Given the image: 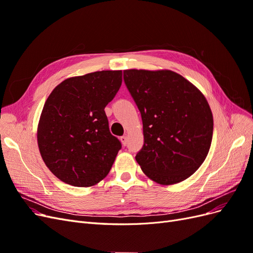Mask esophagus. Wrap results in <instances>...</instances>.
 Instances as JSON below:
<instances>
[{
  "instance_id": "obj_1",
  "label": "esophagus",
  "mask_w": 253,
  "mask_h": 253,
  "mask_svg": "<svg viewBox=\"0 0 253 253\" xmlns=\"http://www.w3.org/2000/svg\"><path fill=\"white\" fill-rule=\"evenodd\" d=\"M120 140H121V143H122V144L126 145V143H127V137H126V136H122L121 138H120Z\"/></svg>"
}]
</instances>
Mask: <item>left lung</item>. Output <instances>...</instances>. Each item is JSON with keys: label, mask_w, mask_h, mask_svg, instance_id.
I'll return each mask as SVG.
<instances>
[{"label": "left lung", "mask_w": 253, "mask_h": 253, "mask_svg": "<svg viewBox=\"0 0 253 253\" xmlns=\"http://www.w3.org/2000/svg\"><path fill=\"white\" fill-rule=\"evenodd\" d=\"M124 80L138 108L143 145L136 160L160 185L190 177L206 159L213 116L202 91L172 71L126 70Z\"/></svg>", "instance_id": "1"}]
</instances>
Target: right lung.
<instances>
[{"mask_svg": "<svg viewBox=\"0 0 253 253\" xmlns=\"http://www.w3.org/2000/svg\"><path fill=\"white\" fill-rule=\"evenodd\" d=\"M121 82V71L95 72L64 80L48 96L37 138L45 165L60 180L90 187L109 174L121 142L110 132L104 108Z\"/></svg>", "mask_w": 253, "mask_h": 253, "instance_id": "1", "label": "right lung"}]
</instances>
